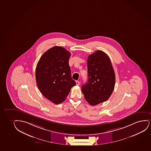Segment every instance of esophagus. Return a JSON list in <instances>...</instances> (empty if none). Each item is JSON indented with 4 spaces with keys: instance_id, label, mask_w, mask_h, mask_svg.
<instances>
[{
    "instance_id": "1",
    "label": "esophagus",
    "mask_w": 151,
    "mask_h": 151,
    "mask_svg": "<svg viewBox=\"0 0 151 151\" xmlns=\"http://www.w3.org/2000/svg\"><path fill=\"white\" fill-rule=\"evenodd\" d=\"M80 82L79 81H76V85H80Z\"/></svg>"
}]
</instances>
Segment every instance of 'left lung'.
I'll return each instance as SVG.
<instances>
[{
    "mask_svg": "<svg viewBox=\"0 0 151 151\" xmlns=\"http://www.w3.org/2000/svg\"><path fill=\"white\" fill-rule=\"evenodd\" d=\"M88 79L82 91L86 101L91 106L107 101L114 90L115 75L110 59L104 52L97 50L89 55Z\"/></svg>",
    "mask_w": 151,
    "mask_h": 151,
    "instance_id": "left-lung-1",
    "label": "left lung"
}]
</instances>
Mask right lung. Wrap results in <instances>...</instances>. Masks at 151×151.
<instances>
[{"label":"right lung","mask_w":151,"mask_h":151,"mask_svg":"<svg viewBox=\"0 0 151 151\" xmlns=\"http://www.w3.org/2000/svg\"><path fill=\"white\" fill-rule=\"evenodd\" d=\"M70 53L55 46L40 58L36 69L37 85L44 97L55 104L64 101L76 84L72 79L69 59Z\"/></svg>","instance_id":"add662e5"}]
</instances>
